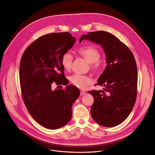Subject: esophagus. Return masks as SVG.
Returning a JSON list of instances; mask_svg holds the SVG:
<instances>
[{
  "instance_id": "34e87169",
  "label": "esophagus",
  "mask_w": 155,
  "mask_h": 155,
  "mask_svg": "<svg viewBox=\"0 0 155 155\" xmlns=\"http://www.w3.org/2000/svg\"><path fill=\"white\" fill-rule=\"evenodd\" d=\"M85 94H86V92L84 91H80V96H84Z\"/></svg>"
}]
</instances>
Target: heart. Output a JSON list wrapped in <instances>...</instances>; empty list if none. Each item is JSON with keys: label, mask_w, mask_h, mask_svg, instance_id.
Listing matches in <instances>:
<instances>
[{"label": "heart", "mask_w": 155, "mask_h": 155, "mask_svg": "<svg viewBox=\"0 0 155 155\" xmlns=\"http://www.w3.org/2000/svg\"><path fill=\"white\" fill-rule=\"evenodd\" d=\"M78 52L86 61L91 64V68L94 71H97L99 70L100 63L99 59L101 54L99 51L92 46H86L80 48ZM73 63V56L69 52H65L61 57V64L63 68L68 71L71 68ZM70 82L80 89H84L89 85L92 83V78L87 75H81L75 74L70 77Z\"/></svg>", "instance_id": "obj_1"}]
</instances>
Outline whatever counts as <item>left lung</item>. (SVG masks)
<instances>
[{
  "mask_svg": "<svg viewBox=\"0 0 155 155\" xmlns=\"http://www.w3.org/2000/svg\"><path fill=\"white\" fill-rule=\"evenodd\" d=\"M102 47L106 59V67L97 80L103 90L88 92L94 97L91 113L98 124L113 127L128 117L135 104L137 96V69L130 50L111 33L104 31H92L83 35Z\"/></svg>",
  "mask_w": 155,
  "mask_h": 155,
  "instance_id": "1",
  "label": "left lung"
}]
</instances>
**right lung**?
Returning a JSON list of instances; mask_svg holds the SVG:
<instances>
[{"mask_svg": "<svg viewBox=\"0 0 155 155\" xmlns=\"http://www.w3.org/2000/svg\"><path fill=\"white\" fill-rule=\"evenodd\" d=\"M75 40L68 32L45 35L26 49L20 61L24 103L33 118L48 129H58L70 122L72 104L80 95L77 87L66 85L61 64L63 54L72 48ZM53 82L66 85L65 89L52 90Z\"/></svg>", "mask_w": 155, "mask_h": 155, "instance_id": "obj_1", "label": "right lung"}]
</instances>
